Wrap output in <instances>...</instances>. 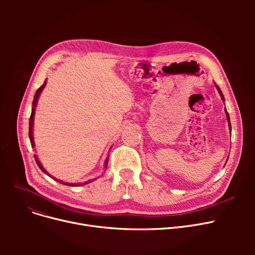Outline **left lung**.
<instances>
[{"instance_id": "8db88e82", "label": "left lung", "mask_w": 255, "mask_h": 255, "mask_svg": "<svg viewBox=\"0 0 255 255\" xmlns=\"http://www.w3.org/2000/svg\"><path fill=\"white\" fill-rule=\"evenodd\" d=\"M216 88H217V90L219 91V94H220V96H221V99L224 101V96H223V94H222V92H221L220 88H219L217 85H216ZM225 114H226V118H227V121H229V126H230V129L232 130V126H231V122H230V115H229V113H227L226 109H225Z\"/></svg>"}]
</instances>
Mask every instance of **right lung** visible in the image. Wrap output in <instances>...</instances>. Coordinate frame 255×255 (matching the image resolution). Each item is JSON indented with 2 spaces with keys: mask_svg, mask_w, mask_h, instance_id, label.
<instances>
[{
  "mask_svg": "<svg viewBox=\"0 0 255 255\" xmlns=\"http://www.w3.org/2000/svg\"><path fill=\"white\" fill-rule=\"evenodd\" d=\"M45 87V83L40 87L38 90H37V92H36V94H35V96H34V101H33V107H32V114H31V117H30V122H29V136H30V140H31V144H32V146H34V140H33V122H34V114H35V109L34 107L36 106V104H37V100H38V98H39V95H40V93L42 92V90H43V88ZM34 157H35V160H36V163H37V165L40 167V169L41 170H43V172H45V173H47V171L43 168V166L41 165V163L39 162V160H38V158H37V156L36 155H34ZM107 163H109V158H106V160H105V167L107 166ZM48 175V173H47ZM49 176V175H48ZM50 177V176H49ZM53 179V178H52ZM56 181H58V182H60L61 184H64V185H68V186H74L75 184H69V183H64V182H61L60 180H57V179H55ZM90 182H92V180H90V181H88V182H85V183H83V184H76V186H79V185H86V184H88V183H90Z\"/></svg>",
  "mask_w": 255,
  "mask_h": 255,
  "instance_id": "right-lung-1",
  "label": "right lung"
}]
</instances>
